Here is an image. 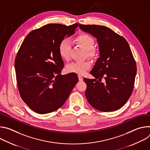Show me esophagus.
<instances>
[{"mask_svg": "<svg viewBox=\"0 0 150 150\" xmlns=\"http://www.w3.org/2000/svg\"><path fill=\"white\" fill-rule=\"evenodd\" d=\"M78 79H79V81H83V77L80 75H78Z\"/></svg>", "mask_w": 150, "mask_h": 150, "instance_id": "esophagus-1", "label": "esophagus"}]
</instances>
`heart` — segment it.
<instances>
[{"label":"heart","mask_w":150,"mask_h":150,"mask_svg":"<svg viewBox=\"0 0 150 150\" xmlns=\"http://www.w3.org/2000/svg\"><path fill=\"white\" fill-rule=\"evenodd\" d=\"M75 41L86 50L87 55L93 57L96 54V50L94 48L95 41L94 38L87 34H81L78 35ZM71 50V42L68 38L63 39L59 46V52L60 56L65 59L69 57ZM91 64L90 62L85 60L83 62H74L67 66V70L69 72L75 73L79 75H83L90 68Z\"/></svg>","instance_id":"b5f03b06"}]
</instances>
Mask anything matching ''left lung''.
Listing matches in <instances>:
<instances>
[{"label": "left lung", "mask_w": 150, "mask_h": 150, "mask_svg": "<svg viewBox=\"0 0 150 150\" xmlns=\"http://www.w3.org/2000/svg\"><path fill=\"white\" fill-rule=\"evenodd\" d=\"M79 27L97 38L100 56L90 72L96 79H83L87 85L85 97L100 111L118 110L131 96L137 74L136 62L129 44L124 37L105 26ZM103 77L106 80L104 84L99 82Z\"/></svg>", "instance_id": "obj_1"}]
</instances>
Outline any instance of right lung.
Instances as JSON below:
<instances>
[{
    "instance_id": "1",
    "label": "right lung",
    "mask_w": 150,
    "mask_h": 150,
    "mask_svg": "<svg viewBox=\"0 0 150 150\" xmlns=\"http://www.w3.org/2000/svg\"><path fill=\"white\" fill-rule=\"evenodd\" d=\"M76 23L49 24L31 31L15 60L21 97L34 112L46 114L65 103L78 81L74 74H60L64 63L59 52L60 41L74 34Z\"/></svg>"
}]
</instances>
